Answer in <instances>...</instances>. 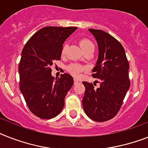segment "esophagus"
Listing matches in <instances>:
<instances>
[{
	"mask_svg": "<svg viewBox=\"0 0 148 148\" xmlns=\"http://www.w3.org/2000/svg\"><path fill=\"white\" fill-rule=\"evenodd\" d=\"M74 84H78V83H79V80H78L77 79H76V78L74 79Z\"/></svg>",
	"mask_w": 148,
	"mask_h": 148,
	"instance_id": "1",
	"label": "esophagus"
}]
</instances>
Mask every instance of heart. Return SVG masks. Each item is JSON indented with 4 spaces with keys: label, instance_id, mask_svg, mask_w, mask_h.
I'll use <instances>...</instances> for the list:
<instances>
[{
    "label": "heart",
    "instance_id": "obj_1",
    "mask_svg": "<svg viewBox=\"0 0 148 148\" xmlns=\"http://www.w3.org/2000/svg\"><path fill=\"white\" fill-rule=\"evenodd\" d=\"M80 45L81 47V49L84 51H86L87 49H94V45L93 43L91 42L90 39H86V38H83L79 41ZM66 52V45H64L62 46V55H64ZM86 70V68L84 66L81 65L80 64L78 63H71L70 64H68L67 66V71H68L71 74H72L74 77H78L80 76L81 73L84 71Z\"/></svg>",
    "mask_w": 148,
    "mask_h": 148
}]
</instances>
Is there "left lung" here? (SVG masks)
Wrapping results in <instances>:
<instances>
[{
    "label": "left lung",
    "instance_id": "left-lung-1",
    "mask_svg": "<svg viewBox=\"0 0 148 148\" xmlns=\"http://www.w3.org/2000/svg\"><path fill=\"white\" fill-rule=\"evenodd\" d=\"M99 46V58L92 76L99 79V87L83 81L85 86L83 107L89 118L103 122L112 119L122 107L130 87L129 63L122 45L112 36L99 29H89Z\"/></svg>",
    "mask_w": 148,
    "mask_h": 148
}]
</instances>
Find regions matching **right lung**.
I'll return each mask as SVG.
<instances>
[{"label": "right lung", "mask_w": 148, "mask_h": 148, "mask_svg": "<svg viewBox=\"0 0 148 148\" xmlns=\"http://www.w3.org/2000/svg\"><path fill=\"white\" fill-rule=\"evenodd\" d=\"M77 27L46 26L37 31L24 45L19 64L20 89L32 114L50 119L61 112L74 79L63 74L55 79L51 66L61 60L64 42Z\"/></svg>", "instance_id": "right-lung-1"}]
</instances>
